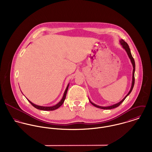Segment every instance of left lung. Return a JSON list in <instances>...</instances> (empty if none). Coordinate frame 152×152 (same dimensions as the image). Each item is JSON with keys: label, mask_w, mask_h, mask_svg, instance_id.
Returning <instances> with one entry per match:
<instances>
[{"label": "left lung", "mask_w": 152, "mask_h": 152, "mask_svg": "<svg viewBox=\"0 0 152 152\" xmlns=\"http://www.w3.org/2000/svg\"><path fill=\"white\" fill-rule=\"evenodd\" d=\"M119 43L121 44V45L122 46V47H123V48L125 50V51H126V53H127V54H128V57H129V58H130V61H131V63H132V65H133V73H132V86H131V88H130V91H129V92H128V94L125 96V98H124L122 101H121L119 102H118V103H117V104H114V105H110V106H108V107H101V106L97 105L94 104L93 102H92L89 100V102L92 104V105H94V107H96V108L103 109H110L115 108H116V107H119V106L124 101V100L125 99V98L130 94V92H132V89H133V88L134 87V71H135V63H134V59H133V57H132V54H131V52H130V48H129V45H128V44H127V43H126V42H125L124 40H122V39L120 40Z\"/></svg>", "instance_id": "left-lung-1"}]
</instances>
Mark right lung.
Instances as JSON below:
<instances>
[{"label": "right lung", "instance_id": "right-lung-1", "mask_svg": "<svg viewBox=\"0 0 152 152\" xmlns=\"http://www.w3.org/2000/svg\"><path fill=\"white\" fill-rule=\"evenodd\" d=\"M69 84H68L67 87L65 89V92L64 93V95H63V96L61 99V100L57 104H56V105L54 106H53V107H42V106H39V105H37L33 103H32L30 101H29L28 99H27L28 100V101L36 108L38 109H40V110H55V109H57L59 107H60L64 103V101H65V97H66V92H67V91H68V87H69Z\"/></svg>", "mask_w": 152, "mask_h": 152}]
</instances>
